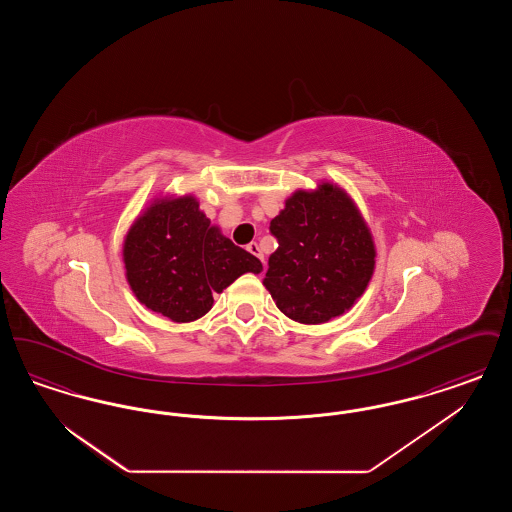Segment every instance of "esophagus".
<instances>
[{
	"label": "esophagus",
	"mask_w": 512,
	"mask_h": 512,
	"mask_svg": "<svg viewBox=\"0 0 512 512\" xmlns=\"http://www.w3.org/2000/svg\"><path fill=\"white\" fill-rule=\"evenodd\" d=\"M251 255H255L261 263H265V259H263V253H261V247H259V244L257 242H251V244H247V247H245Z\"/></svg>",
	"instance_id": "34e87169"
}]
</instances>
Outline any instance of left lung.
I'll use <instances>...</instances> for the list:
<instances>
[{"label": "left lung", "mask_w": 512, "mask_h": 512, "mask_svg": "<svg viewBox=\"0 0 512 512\" xmlns=\"http://www.w3.org/2000/svg\"><path fill=\"white\" fill-rule=\"evenodd\" d=\"M278 249L263 284L276 307L299 324L347 313L374 274L376 245L357 203L338 184L295 190L270 220Z\"/></svg>", "instance_id": "left-lung-1"}]
</instances>
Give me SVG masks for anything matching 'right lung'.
Masks as SVG:
<instances>
[{
  "instance_id": "1",
  "label": "right lung",
  "mask_w": 512,
  "mask_h": 512,
  "mask_svg": "<svg viewBox=\"0 0 512 512\" xmlns=\"http://www.w3.org/2000/svg\"><path fill=\"white\" fill-rule=\"evenodd\" d=\"M124 274L136 299L172 322H194L261 261L211 224L194 195H159L130 224L122 244Z\"/></svg>"
}]
</instances>
